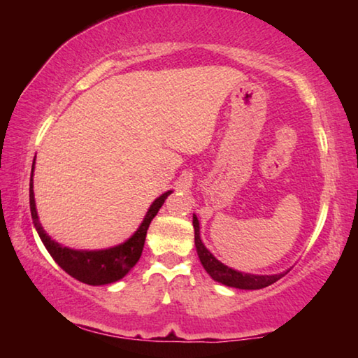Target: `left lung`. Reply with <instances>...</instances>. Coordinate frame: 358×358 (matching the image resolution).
<instances>
[{
	"label": "left lung",
	"mask_w": 358,
	"mask_h": 358,
	"mask_svg": "<svg viewBox=\"0 0 358 358\" xmlns=\"http://www.w3.org/2000/svg\"><path fill=\"white\" fill-rule=\"evenodd\" d=\"M192 226H194V241H196V250H197L199 259H201V264L215 281L224 284V286L245 289V290L264 289L266 286H270V284L276 282L278 280H281V278L287 273L286 271V273H280V275H251V273H243V271L230 268V266L220 262V260H217L202 243L201 226H199V220L196 215H192Z\"/></svg>",
	"instance_id": "1"
}]
</instances>
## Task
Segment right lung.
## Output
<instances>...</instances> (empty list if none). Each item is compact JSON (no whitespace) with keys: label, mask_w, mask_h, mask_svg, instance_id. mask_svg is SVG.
<instances>
[{"label":"right lung","mask_w":358,"mask_h":358,"mask_svg":"<svg viewBox=\"0 0 358 358\" xmlns=\"http://www.w3.org/2000/svg\"><path fill=\"white\" fill-rule=\"evenodd\" d=\"M33 171L34 162L31 169V180H29V210H31L34 227L38 230L42 243L47 248V251L50 252L53 260L62 266L66 273L85 284H90V286H104V284L115 282L128 275V271L137 264V260L142 256L145 237H147V230L150 227L151 220L157 215V211L162 207V203H164L167 196H171L172 191L164 192L150 205L142 224L138 226L134 235L126 240L124 243L108 248V250L98 251L71 250V248L62 246L57 243L55 240H52L41 226L34 202Z\"/></svg>","instance_id":"1"}]
</instances>
